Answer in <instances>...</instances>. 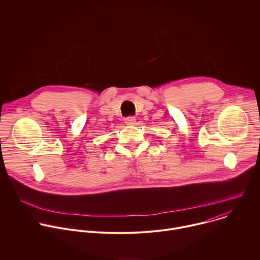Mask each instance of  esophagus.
<instances>
[{"label": "esophagus", "instance_id": "esophagus-1", "mask_svg": "<svg viewBox=\"0 0 260 260\" xmlns=\"http://www.w3.org/2000/svg\"><path fill=\"white\" fill-rule=\"evenodd\" d=\"M124 122H125L126 124H129V125H132V124H135V122H136V118H135L134 116H128V117H125V118H124Z\"/></svg>", "mask_w": 260, "mask_h": 260}]
</instances>
